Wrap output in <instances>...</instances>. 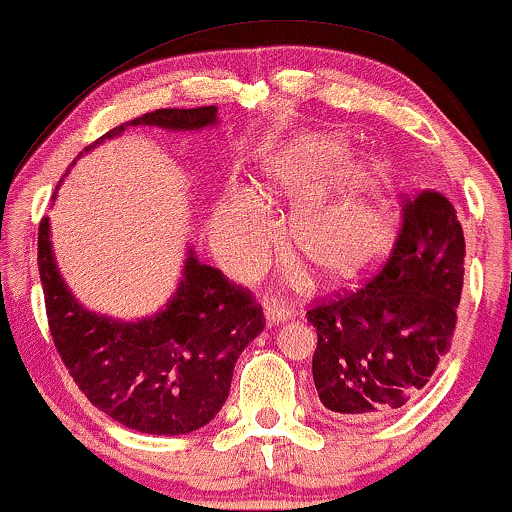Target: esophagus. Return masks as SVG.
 <instances>
[{
  "instance_id": "34e87169",
  "label": "esophagus",
  "mask_w": 512,
  "mask_h": 512,
  "mask_svg": "<svg viewBox=\"0 0 512 512\" xmlns=\"http://www.w3.org/2000/svg\"><path fill=\"white\" fill-rule=\"evenodd\" d=\"M264 316H267L269 326H278L281 321L290 319V307H286V304H281L278 300H271L267 304V309H264Z\"/></svg>"
}]
</instances>
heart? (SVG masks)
Wrapping results in <instances>:
<instances>
[{"label": "heart", "mask_w": 512, "mask_h": 512, "mask_svg": "<svg viewBox=\"0 0 512 512\" xmlns=\"http://www.w3.org/2000/svg\"><path fill=\"white\" fill-rule=\"evenodd\" d=\"M347 146L331 134H300L262 165L267 191L295 200L290 238L326 281H352L385 260L397 238V210L371 167H345ZM217 229L243 267L262 262L271 243L269 217L250 189H231Z\"/></svg>", "instance_id": "obj_1"}]
</instances>
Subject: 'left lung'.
<instances>
[{
    "mask_svg": "<svg viewBox=\"0 0 512 512\" xmlns=\"http://www.w3.org/2000/svg\"><path fill=\"white\" fill-rule=\"evenodd\" d=\"M465 238L437 191L404 200L390 260L354 293L314 304L312 373L321 404L349 423L394 416L428 385L451 349Z\"/></svg>",
    "mask_w": 512,
    "mask_h": 512,
    "instance_id": "8db88e82",
    "label": "left lung"
}]
</instances>
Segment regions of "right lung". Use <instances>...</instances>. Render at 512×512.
<instances>
[{
    "label": "right lung",
    "instance_id": "obj_1",
    "mask_svg": "<svg viewBox=\"0 0 512 512\" xmlns=\"http://www.w3.org/2000/svg\"><path fill=\"white\" fill-rule=\"evenodd\" d=\"M137 125L193 132L217 125V106L160 108L84 151ZM37 267L51 338L77 387L106 416L146 435H186L208 425L229 397L236 359L264 328L250 290L200 262L191 248L165 309L141 321L108 319L75 300L56 267L49 217L40 222Z\"/></svg>",
    "mask_w": 512,
    "mask_h": 512
}]
</instances>
